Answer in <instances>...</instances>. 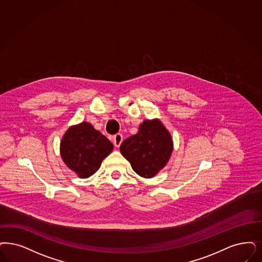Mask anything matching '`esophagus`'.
Masks as SVG:
<instances>
[{"mask_svg":"<svg viewBox=\"0 0 262 262\" xmlns=\"http://www.w3.org/2000/svg\"><path fill=\"white\" fill-rule=\"evenodd\" d=\"M123 141V136L121 135L120 133H117V135L114 136V144L116 145V147H118L119 145H121Z\"/></svg>","mask_w":262,"mask_h":262,"instance_id":"1","label":"esophagus"}]
</instances>
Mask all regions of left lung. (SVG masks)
I'll return each mask as SVG.
<instances>
[{"instance_id":"1","label":"left lung","mask_w":262,"mask_h":262,"mask_svg":"<svg viewBox=\"0 0 262 262\" xmlns=\"http://www.w3.org/2000/svg\"><path fill=\"white\" fill-rule=\"evenodd\" d=\"M173 151V140L158 119L145 120L136 135L120 145V152L132 169L143 178H152L169 161Z\"/></svg>"}]
</instances>
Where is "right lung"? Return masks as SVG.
<instances>
[{
	"label": "right lung",
	"mask_w": 262,
	"mask_h": 262,
	"mask_svg": "<svg viewBox=\"0 0 262 262\" xmlns=\"http://www.w3.org/2000/svg\"><path fill=\"white\" fill-rule=\"evenodd\" d=\"M114 145L88 122L70 127L60 144V154L65 164L79 178L95 174Z\"/></svg>",
	"instance_id": "right-lung-1"
}]
</instances>
